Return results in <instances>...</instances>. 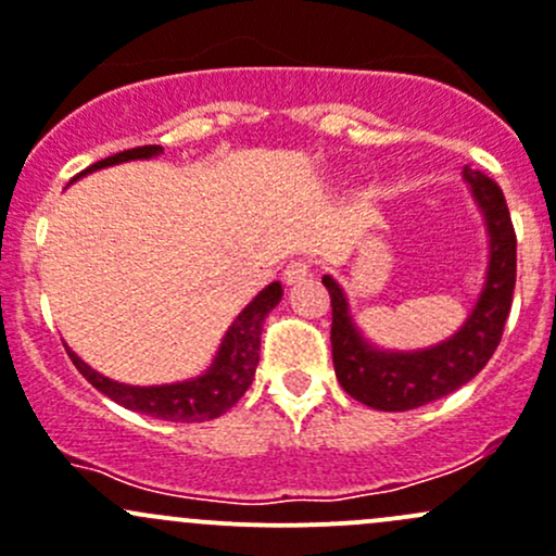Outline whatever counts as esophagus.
I'll return each instance as SVG.
<instances>
[{"label": "esophagus", "instance_id": "1", "mask_svg": "<svg viewBox=\"0 0 556 556\" xmlns=\"http://www.w3.org/2000/svg\"><path fill=\"white\" fill-rule=\"evenodd\" d=\"M307 276H311V265H307L305 260H294V262H289V265H286L283 283L294 286V283H300V280H305Z\"/></svg>", "mask_w": 556, "mask_h": 556}]
</instances>
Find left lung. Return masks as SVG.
I'll return each instance as SVG.
<instances>
[{
	"instance_id": "obj_1",
	"label": "left lung",
	"mask_w": 556,
	"mask_h": 556,
	"mask_svg": "<svg viewBox=\"0 0 556 556\" xmlns=\"http://www.w3.org/2000/svg\"><path fill=\"white\" fill-rule=\"evenodd\" d=\"M489 232L483 289L463 327L421 351L376 349L351 318L349 300L332 276H324L332 300V362L340 387L376 410H414L441 400L481 372L503 338L516 286V232L503 189L478 169H463Z\"/></svg>"
}]
</instances>
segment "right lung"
Wrapping results in <instances>:
<instances>
[{"mask_svg":"<svg viewBox=\"0 0 556 556\" xmlns=\"http://www.w3.org/2000/svg\"><path fill=\"white\" fill-rule=\"evenodd\" d=\"M162 153V146H140L129 148V151L113 153V156L102 159V162L91 164L84 173L75 175L73 180L84 178L93 169L113 167V164L131 162V159H151ZM280 283H270L262 289L249 305L243 307L232 327L224 334L222 345H218L216 356H213L211 367L202 376L189 378V381L178 383H162V387H131V383H118L113 378L102 376V372L91 370L73 349H67L70 359L78 367L80 376L91 383L93 389L110 397L113 403L124 405V408L137 410V414L153 416V419L164 421H211L227 414L235 403L245 394V389L254 381L256 365H260V340H262V324H265L267 313L280 302Z\"/></svg>","mask_w":556,"mask_h":556,"instance_id":"right-lung-1","label":"right lung"}]
</instances>
